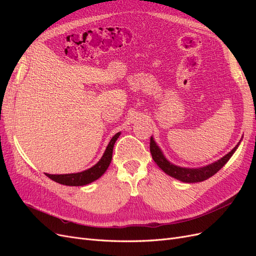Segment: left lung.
<instances>
[{
	"label": "left lung",
	"mask_w": 256,
	"mask_h": 256,
	"mask_svg": "<svg viewBox=\"0 0 256 256\" xmlns=\"http://www.w3.org/2000/svg\"><path fill=\"white\" fill-rule=\"evenodd\" d=\"M239 143L228 154H226V156L221 158L220 160L216 161V162H214V164H209V166L198 168H180V166L172 164L171 162H168L166 159L164 154L161 152L160 148L157 146V144L154 143L152 138H150V148L152 157L154 161L156 162L157 166L164 173H166L168 175L172 176V177L176 178V180L184 182H203V180H208L209 177L214 175L221 168H223V166L226 164V162L230 160V158L233 156V154L237 150Z\"/></svg>",
	"instance_id": "left-lung-1"
}]
</instances>
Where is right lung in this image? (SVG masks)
<instances>
[{
    "mask_svg": "<svg viewBox=\"0 0 256 256\" xmlns=\"http://www.w3.org/2000/svg\"><path fill=\"white\" fill-rule=\"evenodd\" d=\"M120 134V132H118L111 138V141L109 145H108L102 159H100L94 166H92L90 168L86 170V171L76 173V174H65V175H51V174L46 173V175H47L50 180L65 186H84L98 180L100 176H102V174L106 171L108 166H109L111 164L113 147Z\"/></svg>",
    "mask_w": 256,
    "mask_h": 256,
    "instance_id": "add662e5",
    "label": "right lung"
}]
</instances>
